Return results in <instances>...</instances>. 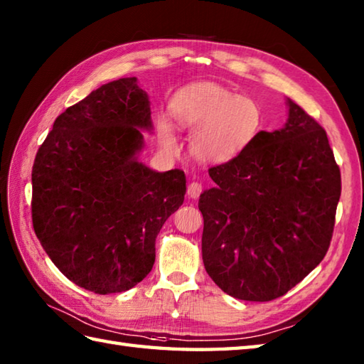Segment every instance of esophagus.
<instances>
[{
	"instance_id": "1",
	"label": "esophagus",
	"mask_w": 364,
	"mask_h": 364,
	"mask_svg": "<svg viewBox=\"0 0 364 364\" xmlns=\"http://www.w3.org/2000/svg\"><path fill=\"white\" fill-rule=\"evenodd\" d=\"M202 191H203L202 183L192 181V183L189 184V186H188V196H189L191 198H197V197H200V194H202Z\"/></svg>"
}]
</instances>
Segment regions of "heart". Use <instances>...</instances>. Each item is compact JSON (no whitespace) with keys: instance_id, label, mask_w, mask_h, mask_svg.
Returning <instances> with one entry per match:
<instances>
[{"instance_id":"heart-1","label":"heart","mask_w":364,"mask_h":364,"mask_svg":"<svg viewBox=\"0 0 364 364\" xmlns=\"http://www.w3.org/2000/svg\"><path fill=\"white\" fill-rule=\"evenodd\" d=\"M170 114L178 127L196 129L191 139L192 154L213 164L242 154L264 125V114L257 100L214 82L192 84L178 92L170 103ZM159 141L168 150L176 149L173 131L166 123L159 127Z\"/></svg>"}]
</instances>
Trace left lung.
Instances as JSON below:
<instances>
[{
	"instance_id": "obj_1",
	"label": "left lung",
	"mask_w": 364,
	"mask_h": 364,
	"mask_svg": "<svg viewBox=\"0 0 364 364\" xmlns=\"http://www.w3.org/2000/svg\"><path fill=\"white\" fill-rule=\"evenodd\" d=\"M282 129L261 131L233 161L210 168L215 186L200 196L208 275L228 296H284L326 257L341 196L328 137L288 100Z\"/></svg>"
}]
</instances>
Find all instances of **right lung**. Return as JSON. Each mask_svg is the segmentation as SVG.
I'll return each instance as SVG.
<instances>
[{
    "label": "right lung",
    "mask_w": 364,
    "mask_h": 364,
    "mask_svg": "<svg viewBox=\"0 0 364 364\" xmlns=\"http://www.w3.org/2000/svg\"><path fill=\"white\" fill-rule=\"evenodd\" d=\"M150 114L134 76L107 82L67 107L36 154V236L68 280L95 294L150 274L159 230L186 194L183 170L153 172L136 158Z\"/></svg>",
    "instance_id": "add662e5"
}]
</instances>
